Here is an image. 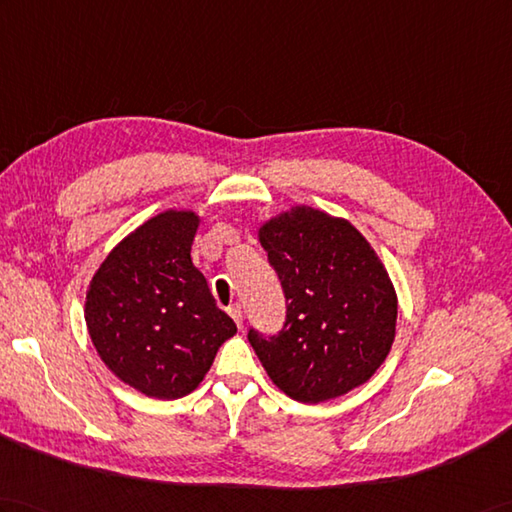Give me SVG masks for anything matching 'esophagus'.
I'll use <instances>...</instances> for the list:
<instances>
[{
  "label": "esophagus",
  "instance_id": "1",
  "mask_svg": "<svg viewBox=\"0 0 512 512\" xmlns=\"http://www.w3.org/2000/svg\"><path fill=\"white\" fill-rule=\"evenodd\" d=\"M229 314H231V318L235 320L237 327L244 325V312H242V305H240V303H233V305L229 307Z\"/></svg>",
  "mask_w": 512,
  "mask_h": 512
}]
</instances>
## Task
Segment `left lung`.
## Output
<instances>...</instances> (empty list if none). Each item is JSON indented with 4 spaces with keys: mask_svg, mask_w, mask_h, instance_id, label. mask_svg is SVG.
<instances>
[{
    "mask_svg": "<svg viewBox=\"0 0 512 512\" xmlns=\"http://www.w3.org/2000/svg\"><path fill=\"white\" fill-rule=\"evenodd\" d=\"M259 242L288 310L277 336L248 331L268 377L301 403L368 382L395 340L397 294L366 237L349 220L301 205L261 224Z\"/></svg>",
    "mask_w": 512,
    "mask_h": 512,
    "instance_id": "obj_1",
    "label": "left lung"
}]
</instances>
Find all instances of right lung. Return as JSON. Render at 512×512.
Returning a JSON list of instances; mask_svg holds the SVG:
<instances>
[{"label":"right lung","mask_w":512,"mask_h":512,"mask_svg":"<svg viewBox=\"0 0 512 512\" xmlns=\"http://www.w3.org/2000/svg\"><path fill=\"white\" fill-rule=\"evenodd\" d=\"M198 224L194 211L159 213L126 235L89 283L85 320L95 351L148 397L196 390L237 331L192 264Z\"/></svg>","instance_id":"add662e5"}]
</instances>
